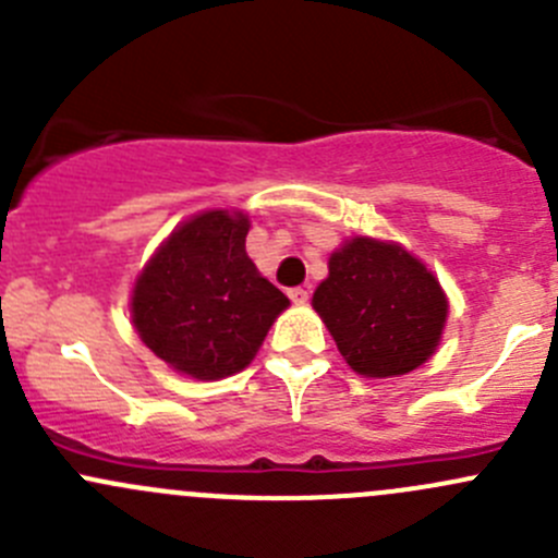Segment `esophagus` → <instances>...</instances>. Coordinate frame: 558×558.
Returning a JSON list of instances; mask_svg holds the SVG:
<instances>
[{"label": "esophagus", "mask_w": 558, "mask_h": 558, "mask_svg": "<svg viewBox=\"0 0 558 558\" xmlns=\"http://www.w3.org/2000/svg\"><path fill=\"white\" fill-rule=\"evenodd\" d=\"M289 300L294 302V305H307L311 294H307V289H291L289 291Z\"/></svg>", "instance_id": "1"}]
</instances>
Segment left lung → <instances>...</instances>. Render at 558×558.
Instances as JSON below:
<instances>
[{
  "label": "left lung",
  "instance_id": "obj_1",
  "mask_svg": "<svg viewBox=\"0 0 558 558\" xmlns=\"http://www.w3.org/2000/svg\"><path fill=\"white\" fill-rule=\"evenodd\" d=\"M337 351L364 378H399L437 351L448 296L421 258L399 243L345 240L313 294Z\"/></svg>",
  "mask_w": 558,
  "mask_h": 558
}]
</instances>
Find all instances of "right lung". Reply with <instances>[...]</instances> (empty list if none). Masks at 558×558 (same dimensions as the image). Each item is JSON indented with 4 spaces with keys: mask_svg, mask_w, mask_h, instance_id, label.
Wrapping results in <instances>:
<instances>
[{
    "mask_svg": "<svg viewBox=\"0 0 558 558\" xmlns=\"http://www.w3.org/2000/svg\"><path fill=\"white\" fill-rule=\"evenodd\" d=\"M247 229L243 210L191 216L134 280V329L174 373L196 380L240 373L289 307L245 253Z\"/></svg>",
    "mask_w": 558,
    "mask_h": 558,
    "instance_id": "obj_1",
    "label": "right lung"
}]
</instances>
